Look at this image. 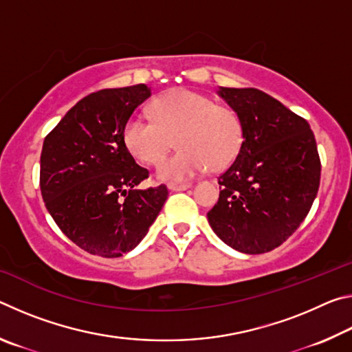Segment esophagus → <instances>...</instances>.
Returning a JSON list of instances; mask_svg holds the SVG:
<instances>
[{
    "mask_svg": "<svg viewBox=\"0 0 352 352\" xmlns=\"http://www.w3.org/2000/svg\"><path fill=\"white\" fill-rule=\"evenodd\" d=\"M170 190H186L190 188L189 183H184V184H177V183H170L168 186Z\"/></svg>",
    "mask_w": 352,
    "mask_h": 352,
    "instance_id": "1",
    "label": "esophagus"
}]
</instances>
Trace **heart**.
<instances>
[{
	"label": "heart",
	"mask_w": 352,
	"mask_h": 352,
	"mask_svg": "<svg viewBox=\"0 0 352 352\" xmlns=\"http://www.w3.org/2000/svg\"><path fill=\"white\" fill-rule=\"evenodd\" d=\"M152 111L153 119L144 115L129 119L124 142L140 162L155 164L174 144L175 136L180 148L158 164L160 180L186 182L210 166L222 169L241 151V119L205 94L178 88L155 100Z\"/></svg>",
	"instance_id": "heart-1"
}]
</instances>
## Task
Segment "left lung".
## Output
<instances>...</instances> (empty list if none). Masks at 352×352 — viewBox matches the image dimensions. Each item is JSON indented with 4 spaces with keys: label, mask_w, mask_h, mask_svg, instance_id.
I'll return each instance as SVG.
<instances>
[{
    "label": "left lung",
    "mask_w": 352,
    "mask_h": 352,
    "mask_svg": "<svg viewBox=\"0 0 352 352\" xmlns=\"http://www.w3.org/2000/svg\"><path fill=\"white\" fill-rule=\"evenodd\" d=\"M242 124V146L219 177L222 190L208 212L226 245L261 254L281 245L317 197L321 163L306 119L256 88L219 87Z\"/></svg>",
    "instance_id": "1"
}]
</instances>
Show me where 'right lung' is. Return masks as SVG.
<instances>
[{
  "label": "right lung",
  "mask_w": 352,
  "mask_h": 352,
  "mask_svg": "<svg viewBox=\"0 0 352 352\" xmlns=\"http://www.w3.org/2000/svg\"><path fill=\"white\" fill-rule=\"evenodd\" d=\"M151 94L144 83L88 94L43 141L46 210L68 239L91 254L119 258L133 250L168 199L164 184L136 188L148 170L124 142L127 121Z\"/></svg>",
  "instance_id": "add662e5"
}]
</instances>
